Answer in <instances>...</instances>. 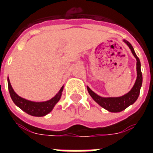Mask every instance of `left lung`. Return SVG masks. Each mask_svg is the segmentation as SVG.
Wrapping results in <instances>:
<instances>
[{"label": "left lung", "mask_w": 153, "mask_h": 153, "mask_svg": "<svg viewBox=\"0 0 153 153\" xmlns=\"http://www.w3.org/2000/svg\"><path fill=\"white\" fill-rule=\"evenodd\" d=\"M123 41L126 43L129 49L131 50L133 53V56L136 58L137 59V79H136L134 86L133 88L131 89V91L126 94L125 95L121 96V97H116V98H104V97H101L95 94L93 91H91L90 87L87 86V91H88L90 95L91 98H93L94 100L100 106L104 108L106 110L112 113H118L121 112L124 109H126L127 107H128L131 105H133L134 102L137 101L138 98V96L140 94V87L142 86V73H141V70H140V62L139 58L137 56L134 49L133 46L131 45L129 42H128L126 39H123Z\"/></svg>", "instance_id": "8db88e82"}]
</instances>
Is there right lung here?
Here are the masks:
<instances>
[{
  "label": "right lung",
  "mask_w": 153,
  "mask_h": 153,
  "mask_svg": "<svg viewBox=\"0 0 153 153\" xmlns=\"http://www.w3.org/2000/svg\"><path fill=\"white\" fill-rule=\"evenodd\" d=\"M8 86L9 94H10L11 98L15 103L16 105H17L19 108L22 109L23 111L27 113L29 115L35 117H44L47 114H48L53 109L59 101L61 98L62 92L63 91V86L61 87L59 91L56 94L55 97H53L51 99L46 102H32V101L27 100L25 98H21L16 93L14 90L11 86L10 81L8 77Z\"/></svg>",
  "instance_id": "obj_1"
}]
</instances>
